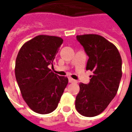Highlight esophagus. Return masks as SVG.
I'll return each instance as SVG.
<instances>
[{
	"mask_svg": "<svg viewBox=\"0 0 132 132\" xmlns=\"http://www.w3.org/2000/svg\"><path fill=\"white\" fill-rule=\"evenodd\" d=\"M68 80L70 83H76V80H74V79H71V78H69Z\"/></svg>",
	"mask_w": 132,
	"mask_h": 132,
	"instance_id": "34e87169",
	"label": "esophagus"
}]
</instances>
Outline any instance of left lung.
Masks as SVG:
<instances>
[{"label":"left lung","mask_w":132,"mask_h":132,"mask_svg":"<svg viewBox=\"0 0 132 132\" xmlns=\"http://www.w3.org/2000/svg\"><path fill=\"white\" fill-rule=\"evenodd\" d=\"M89 56L86 70L93 71L89 84H79L76 109L85 117L104 112L116 95L122 77V59L115 45L98 34L77 35Z\"/></svg>","instance_id":"1"}]
</instances>
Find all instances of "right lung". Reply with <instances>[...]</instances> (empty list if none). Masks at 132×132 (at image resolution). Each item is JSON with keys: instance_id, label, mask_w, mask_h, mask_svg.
I'll use <instances>...</instances> for the list:
<instances>
[{"instance_id": "1", "label": "right lung", "mask_w": 132, "mask_h": 132, "mask_svg": "<svg viewBox=\"0 0 132 132\" xmlns=\"http://www.w3.org/2000/svg\"><path fill=\"white\" fill-rule=\"evenodd\" d=\"M63 39L39 35L23 45L15 62V77L23 98L29 108L39 114L56 109L68 79L49 68Z\"/></svg>"}]
</instances>
